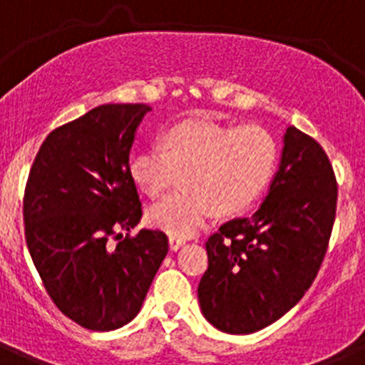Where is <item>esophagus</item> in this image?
I'll use <instances>...</instances> for the list:
<instances>
[{"label":"esophagus","mask_w":365,"mask_h":365,"mask_svg":"<svg viewBox=\"0 0 365 365\" xmlns=\"http://www.w3.org/2000/svg\"><path fill=\"white\" fill-rule=\"evenodd\" d=\"M168 241H170V248H172V250H179V248L186 243L185 237H179V235H170V240Z\"/></svg>","instance_id":"obj_1"}]
</instances>
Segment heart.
<instances>
[{"label": "heart", "instance_id": "b5f03b06", "mask_svg": "<svg viewBox=\"0 0 365 365\" xmlns=\"http://www.w3.org/2000/svg\"><path fill=\"white\" fill-rule=\"evenodd\" d=\"M278 159L276 138L259 125L186 120L164 133L163 148L137 151L130 175L144 193L159 195L185 173V188L153 202L148 221L170 235L188 237L214 210L221 215L247 212L269 188Z\"/></svg>", "mask_w": 365, "mask_h": 365}]
</instances>
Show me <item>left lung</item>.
Masks as SVG:
<instances>
[{
  "mask_svg": "<svg viewBox=\"0 0 365 365\" xmlns=\"http://www.w3.org/2000/svg\"><path fill=\"white\" fill-rule=\"evenodd\" d=\"M336 197L324 148L289 125L265 201L206 241L208 269L197 289L206 320L222 333L250 334L291 311L320 270Z\"/></svg>",
  "mask_w": 365,
  "mask_h": 365,
  "instance_id": "left-lung-1",
  "label": "left lung"
}]
</instances>
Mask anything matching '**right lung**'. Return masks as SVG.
Returning a JSON list of instances; mask_svg holds the SVG:
<instances>
[{
  "label": "right lung",
  "mask_w": 365,
  "mask_h": 365,
  "mask_svg": "<svg viewBox=\"0 0 365 365\" xmlns=\"http://www.w3.org/2000/svg\"><path fill=\"white\" fill-rule=\"evenodd\" d=\"M146 104H104L51 131L29 173L25 237L45 291L91 331L138 314L168 254L160 230H131L143 217L130 151Z\"/></svg>",
  "instance_id": "obj_1"
}]
</instances>
